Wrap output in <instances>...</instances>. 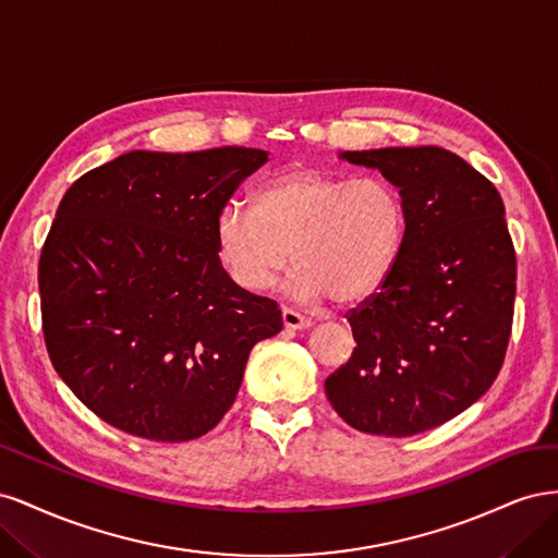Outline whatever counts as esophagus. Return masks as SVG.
I'll list each match as a JSON object with an SVG mask.
<instances>
[{
    "instance_id": "esophagus-1",
    "label": "esophagus",
    "mask_w": 558,
    "mask_h": 558,
    "mask_svg": "<svg viewBox=\"0 0 558 558\" xmlns=\"http://www.w3.org/2000/svg\"><path fill=\"white\" fill-rule=\"evenodd\" d=\"M281 320L283 326L289 330H305V328H312V318L298 314L295 310L291 307H281Z\"/></svg>"
}]
</instances>
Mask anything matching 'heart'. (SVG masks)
Wrapping results in <instances>:
<instances>
[{
    "instance_id": "heart-1",
    "label": "heart",
    "mask_w": 558,
    "mask_h": 558,
    "mask_svg": "<svg viewBox=\"0 0 558 558\" xmlns=\"http://www.w3.org/2000/svg\"><path fill=\"white\" fill-rule=\"evenodd\" d=\"M402 234L404 207L391 181L316 167L283 170L258 191L256 207L228 202L216 221L218 256L242 289H269L293 256L300 265L289 293L300 302L332 295L340 305L381 289Z\"/></svg>"
}]
</instances>
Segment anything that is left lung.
Listing matches in <instances>:
<instances>
[{
    "label": "left lung",
    "mask_w": 558,
    "mask_h": 558,
    "mask_svg": "<svg viewBox=\"0 0 558 558\" xmlns=\"http://www.w3.org/2000/svg\"><path fill=\"white\" fill-rule=\"evenodd\" d=\"M400 189L404 234L381 289L349 310L351 359L326 379L351 428L408 437L480 400L508 351L517 253L496 185L440 146L344 150Z\"/></svg>",
    "instance_id": "8db88e82"
}]
</instances>
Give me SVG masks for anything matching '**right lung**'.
<instances>
[{"label": "right lung", "instance_id": "1", "mask_svg": "<svg viewBox=\"0 0 558 558\" xmlns=\"http://www.w3.org/2000/svg\"><path fill=\"white\" fill-rule=\"evenodd\" d=\"M267 150H130L64 193L39 258L50 363L109 426L189 442L232 408L275 300L234 283L218 214Z\"/></svg>", "mask_w": 558, "mask_h": 558}]
</instances>
